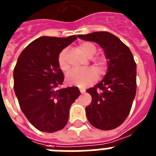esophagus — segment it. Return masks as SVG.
Listing matches in <instances>:
<instances>
[{
    "mask_svg": "<svg viewBox=\"0 0 156 156\" xmlns=\"http://www.w3.org/2000/svg\"><path fill=\"white\" fill-rule=\"evenodd\" d=\"M79 90H80L81 94H84V93H85V91H86V90H85L84 89H82V88H80V89H79Z\"/></svg>",
    "mask_w": 156,
    "mask_h": 156,
    "instance_id": "1",
    "label": "esophagus"
}]
</instances>
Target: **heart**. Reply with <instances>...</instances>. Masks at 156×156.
Segmentation results:
<instances>
[{
	"instance_id": "heart-1",
	"label": "heart",
	"mask_w": 156,
	"mask_h": 156,
	"mask_svg": "<svg viewBox=\"0 0 156 156\" xmlns=\"http://www.w3.org/2000/svg\"><path fill=\"white\" fill-rule=\"evenodd\" d=\"M81 51L88 58H92L96 54V46L90 42H84L78 46ZM58 64L61 70H66L68 69L66 62V50H62L58 57ZM94 66L98 71L103 72L105 67V60L103 58H98L94 60ZM98 78L96 71L94 69L78 70L74 69L70 70L66 77V81L69 85L77 86L79 87H86L93 84Z\"/></svg>"
}]
</instances>
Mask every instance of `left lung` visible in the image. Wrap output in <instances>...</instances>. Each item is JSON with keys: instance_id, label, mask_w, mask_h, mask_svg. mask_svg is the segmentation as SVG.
I'll return each mask as SVG.
<instances>
[{"instance_id": "1", "label": "left lung", "mask_w": 156, "mask_h": 156, "mask_svg": "<svg viewBox=\"0 0 156 156\" xmlns=\"http://www.w3.org/2000/svg\"><path fill=\"white\" fill-rule=\"evenodd\" d=\"M95 42L104 50L108 70L99 83L86 90L92 101L86 107L89 122L96 129L111 130L120 126L129 116L136 91V64L130 49L108 31L78 35Z\"/></svg>"}]
</instances>
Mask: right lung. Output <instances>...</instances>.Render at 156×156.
Returning <instances> with one entry per match:
<instances>
[{
  "label": "right lung",
  "mask_w": 156,
  "mask_h": 156,
  "mask_svg": "<svg viewBox=\"0 0 156 156\" xmlns=\"http://www.w3.org/2000/svg\"><path fill=\"white\" fill-rule=\"evenodd\" d=\"M76 39V36L38 38L23 49L14 68V90L20 107L41 132L63 129L70 106L81 94L76 86L59 88L64 76L58 66V55Z\"/></svg>",
  "instance_id": "add662e5"
}]
</instances>
